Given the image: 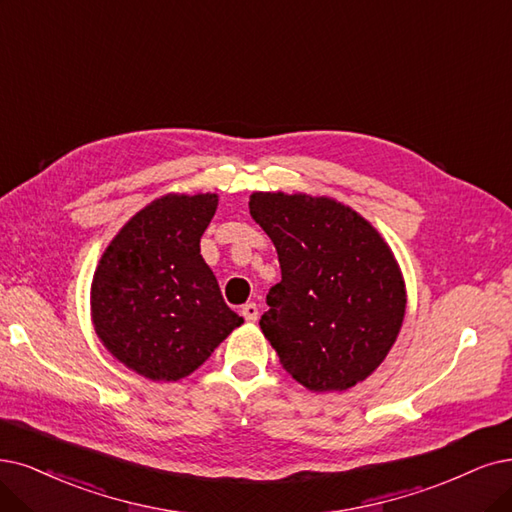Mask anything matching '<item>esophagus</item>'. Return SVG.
I'll list each match as a JSON object with an SVG mask.
<instances>
[{
    "label": "esophagus",
    "mask_w": 512,
    "mask_h": 512,
    "mask_svg": "<svg viewBox=\"0 0 512 512\" xmlns=\"http://www.w3.org/2000/svg\"><path fill=\"white\" fill-rule=\"evenodd\" d=\"M240 312H242L246 323H255V320L259 318V308H257V304H253V301H251V304H244Z\"/></svg>",
    "instance_id": "1"
}]
</instances>
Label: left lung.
Returning a JSON list of instances; mask_svg holds the SVG:
<instances>
[{"mask_svg": "<svg viewBox=\"0 0 512 512\" xmlns=\"http://www.w3.org/2000/svg\"><path fill=\"white\" fill-rule=\"evenodd\" d=\"M249 208L280 261L282 280L259 320L280 365L314 392L367 380L405 318V282L390 246L331 198L255 192Z\"/></svg>", "mask_w": 512, "mask_h": 512, "instance_id": "8db88e82", "label": "left lung"}]
</instances>
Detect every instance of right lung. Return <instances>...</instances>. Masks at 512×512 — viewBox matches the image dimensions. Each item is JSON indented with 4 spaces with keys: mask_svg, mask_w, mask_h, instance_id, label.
Here are the masks:
<instances>
[{
    "mask_svg": "<svg viewBox=\"0 0 512 512\" xmlns=\"http://www.w3.org/2000/svg\"><path fill=\"white\" fill-rule=\"evenodd\" d=\"M217 202V194L154 200L109 242L94 272V331L147 380L177 382L194 373L244 323L200 255Z\"/></svg>",
    "mask_w": 512,
    "mask_h": 512,
    "instance_id": "1",
    "label": "right lung"
}]
</instances>
